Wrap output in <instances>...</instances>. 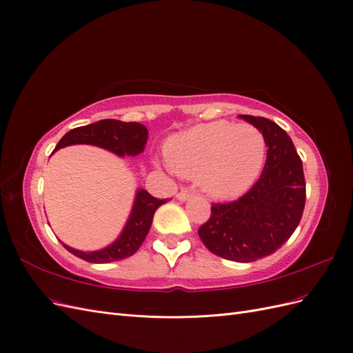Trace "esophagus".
<instances>
[{
	"label": "esophagus",
	"mask_w": 353,
	"mask_h": 353,
	"mask_svg": "<svg viewBox=\"0 0 353 353\" xmlns=\"http://www.w3.org/2000/svg\"><path fill=\"white\" fill-rule=\"evenodd\" d=\"M191 194H193V191L184 188V190H181L179 193L176 194V199H178V200H181V201H185L188 197H191Z\"/></svg>",
	"instance_id": "34e87169"
}]
</instances>
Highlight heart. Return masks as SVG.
I'll return each mask as SVG.
<instances>
[{
  "mask_svg": "<svg viewBox=\"0 0 353 353\" xmlns=\"http://www.w3.org/2000/svg\"><path fill=\"white\" fill-rule=\"evenodd\" d=\"M266 156L263 134L253 125L216 121L170 138L166 160L185 178H200L210 194L232 197L258 179Z\"/></svg>",
  "mask_w": 353,
  "mask_h": 353,
  "instance_id": "1",
  "label": "heart"
}]
</instances>
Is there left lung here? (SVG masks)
Wrapping results in <instances>:
<instances>
[{
  "label": "left lung",
  "mask_w": 353,
  "mask_h": 353,
  "mask_svg": "<svg viewBox=\"0 0 353 353\" xmlns=\"http://www.w3.org/2000/svg\"><path fill=\"white\" fill-rule=\"evenodd\" d=\"M263 134L266 162L261 178L236 201L212 203L199 228L206 248L234 262H254L279 250L302 219L306 199L303 165L292 138L275 122L240 114Z\"/></svg>",
  "instance_id": "obj_1"
}]
</instances>
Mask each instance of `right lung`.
<instances>
[{"instance_id":"1","label":"right lung","mask_w":353,"mask_h":353,"mask_svg":"<svg viewBox=\"0 0 353 353\" xmlns=\"http://www.w3.org/2000/svg\"><path fill=\"white\" fill-rule=\"evenodd\" d=\"M147 135V128L138 122L103 119L87 126L74 128V130L65 134V137L56 145L54 152L66 145L91 144L105 148V150L119 157L138 156L144 152ZM166 200L168 199L159 200L152 194H148L143 188L137 190L131 215L128 218L121 236L110 245L95 252H81L69 248L65 243H63V245L72 254L91 263H108L130 258L143 244L148 230L152 227L154 212L159 206L166 203Z\"/></svg>"}]
</instances>
